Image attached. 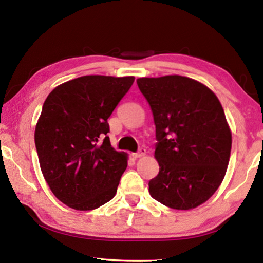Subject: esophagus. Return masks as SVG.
<instances>
[{
	"label": "esophagus",
	"instance_id": "obj_1",
	"mask_svg": "<svg viewBox=\"0 0 263 263\" xmlns=\"http://www.w3.org/2000/svg\"><path fill=\"white\" fill-rule=\"evenodd\" d=\"M145 154H146V149H145L144 147H141L139 151H138L137 153H133V154H132V157L135 158V159H138V158H141V157H144Z\"/></svg>",
	"mask_w": 263,
	"mask_h": 263
}]
</instances>
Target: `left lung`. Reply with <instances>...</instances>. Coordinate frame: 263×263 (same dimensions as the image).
<instances>
[{"label":"left lung","mask_w":263,"mask_h":263,"mask_svg":"<svg viewBox=\"0 0 263 263\" xmlns=\"http://www.w3.org/2000/svg\"><path fill=\"white\" fill-rule=\"evenodd\" d=\"M152 110L159 174L149 194L163 205L190 210L219 188L229 166L232 133L218 97L180 75L137 80Z\"/></svg>","instance_id":"1"}]
</instances>
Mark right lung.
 I'll return each instance as SVG.
<instances>
[{"instance_id":"add662e5","label":"right lung","mask_w":263,"mask_h":263,"mask_svg":"<svg viewBox=\"0 0 263 263\" xmlns=\"http://www.w3.org/2000/svg\"><path fill=\"white\" fill-rule=\"evenodd\" d=\"M133 81L86 75L59 84L44 102L35 148L44 179L67 206L94 210L117 193L127 154L111 146L108 118Z\"/></svg>"}]
</instances>
